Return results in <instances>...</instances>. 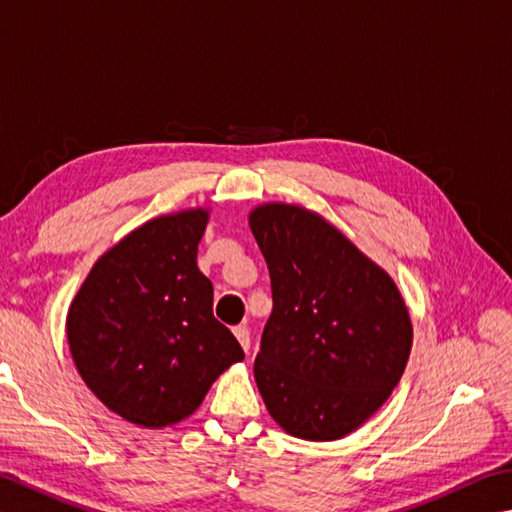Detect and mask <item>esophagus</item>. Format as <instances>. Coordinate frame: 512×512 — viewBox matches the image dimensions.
Masks as SVG:
<instances>
[{
  "label": "esophagus",
  "instance_id": "34e87169",
  "mask_svg": "<svg viewBox=\"0 0 512 512\" xmlns=\"http://www.w3.org/2000/svg\"><path fill=\"white\" fill-rule=\"evenodd\" d=\"M232 333H235V338L239 340L241 349L248 351V349H250V331H248L246 324H239V327L232 329Z\"/></svg>",
  "mask_w": 512,
  "mask_h": 512
}]
</instances>
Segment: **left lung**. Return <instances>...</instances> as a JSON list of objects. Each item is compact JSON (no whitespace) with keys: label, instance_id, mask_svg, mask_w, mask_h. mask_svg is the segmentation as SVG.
<instances>
[{"label":"left lung","instance_id":"obj_1","mask_svg":"<svg viewBox=\"0 0 512 512\" xmlns=\"http://www.w3.org/2000/svg\"><path fill=\"white\" fill-rule=\"evenodd\" d=\"M248 224L273 288L255 358L259 394L291 436L342 439L401 380L412 349L410 311L392 277L318 212L264 203Z\"/></svg>","mask_w":512,"mask_h":512}]
</instances>
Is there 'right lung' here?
Instances as JSON below:
<instances>
[{
    "label": "right lung",
    "mask_w": 512,
    "mask_h": 512,
    "mask_svg": "<svg viewBox=\"0 0 512 512\" xmlns=\"http://www.w3.org/2000/svg\"><path fill=\"white\" fill-rule=\"evenodd\" d=\"M210 210L145 221L91 268L67 315L71 358L102 405L143 427L188 418L219 374L244 360L212 315L197 250Z\"/></svg>",
    "instance_id": "obj_1"
}]
</instances>
